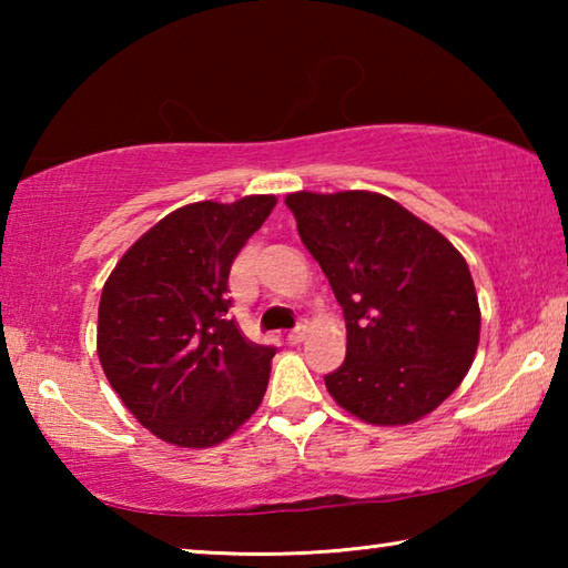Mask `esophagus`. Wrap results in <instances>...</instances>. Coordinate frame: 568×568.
<instances>
[{
  "label": "esophagus",
  "instance_id": "34e87169",
  "mask_svg": "<svg viewBox=\"0 0 568 568\" xmlns=\"http://www.w3.org/2000/svg\"><path fill=\"white\" fill-rule=\"evenodd\" d=\"M305 331H307V328H305V325L301 323V325H297V328H295V331H291V333H287V338H285V341H287V343H291V345H295V343H301V341L305 338Z\"/></svg>",
  "mask_w": 568,
  "mask_h": 568
}]
</instances>
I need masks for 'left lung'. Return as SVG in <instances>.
I'll use <instances>...</instances> for the list:
<instances>
[{"label": "left lung", "mask_w": 568, "mask_h": 568, "mask_svg": "<svg viewBox=\"0 0 568 568\" xmlns=\"http://www.w3.org/2000/svg\"><path fill=\"white\" fill-rule=\"evenodd\" d=\"M285 205L343 307L348 345L325 388L373 426L438 408L474 363L478 295L464 255L378 192H293Z\"/></svg>", "instance_id": "8db88e82"}]
</instances>
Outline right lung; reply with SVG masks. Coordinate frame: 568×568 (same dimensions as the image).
Returning a JSON list of instances; mask_svg holds the SVG:
<instances>
[{
	"label": "right lung",
	"instance_id": "right-lung-1",
	"mask_svg": "<svg viewBox=\"0 0 568 568\" xmlns=\"http://www.w3.org/2000/svg\"><path fill=\"white\" fill-rule=\"evenodd\" d=\"M275 195L192 203L150 227L102 287L98 355L142 426L182 448H207L253 416L273 345L250 343L227 315V277Z\"/></svg>",
	"mask_w": 568,
	"mask_h": 568
}]
</instances>
